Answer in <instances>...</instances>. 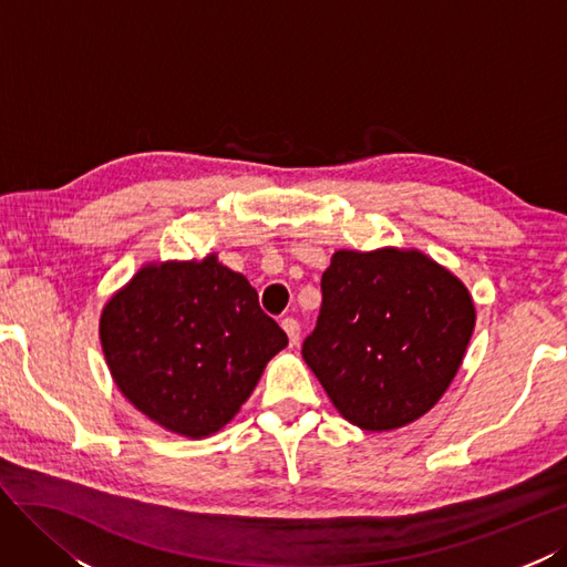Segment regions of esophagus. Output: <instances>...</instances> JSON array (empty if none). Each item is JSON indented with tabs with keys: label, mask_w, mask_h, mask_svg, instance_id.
Segmentation results:
<instances>
[{
	"label": "esophagus",
	"mask_w": 567,
	"mask_h": 567,
	"mask_svg": "<svg viewBox=\"0 0 567 567\" xmlns=\"http://www.w3.org/2000/svg\"><path fill=\"white\" fill-rule=\"evenodd\" d=\"M282 330L287 332L289 337V344L297 347L299 344V337H301V326L297 318H282Z\"/></svg>",
	"instance_id": "esophagus-1"
}]
</instances>
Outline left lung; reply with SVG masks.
<instances>
[{"mask_svg": "<svg viewBox=\"0 0 567 567\" xmlns=\"http://www.w3.org/2000/svg\"><path fill=\"white\" fill-rule=\"evenodd\" d=\"M303 361L351 425L386 432L449 390L475 328L467 287L417 249H339Z\"/></svg>", "mask_w": 567, "mask_h": 567, "instance_id": "8db88e82", "label": "left lung"}]
</instances>
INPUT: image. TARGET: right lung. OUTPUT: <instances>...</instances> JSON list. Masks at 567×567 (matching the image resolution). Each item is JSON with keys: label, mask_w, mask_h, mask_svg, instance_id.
I'll return each mask as SVG.
<instances>
[{"label": "right lung", "mask_w": 567, "mask_h": 567, "mask_svg": "<svg viewBox=\"0 0 567 567\" xmlns=\"http://www.w3.org/2000/svg\"><path fill=\"white\" fill-rule=\"evenodd\" d=\"M100 339L123 396L189 440L228 425L287 347L249 280L216 254L142 266L106 301Z\"/></svg>", "instance_id": "obj_1"}]
</instances>
